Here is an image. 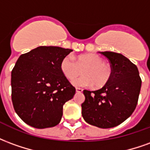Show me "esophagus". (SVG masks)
<instances>
[{"mask_svg": "<svg viewBox=\"0 0 150 150\" xmlns=\"http://www.w3.org/2000/svg\"><path fill=\"white\" fill-rule=\"evenodd\" d=\"M83 91V89L80 88H76V92H82Z\"/></svg>", "mask_w": 150, "mask_h": 150, "instance_id": "esophagus-1", "label": "esophagus"}]
</instances>
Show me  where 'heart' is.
Returning <instances> with one entry per match:
<instances>
[{"label":"heart","mask_w":150,"mask_h":150,"mask_svg":"<svg viewBox=\"0 0 150 150\" xmlns=\"http://www.w3.org/2000/svg\"><path fill=\"white\" fill-rule=\"evenodd\" d=\"M84 75L72 81L76 87H91L101 88L108 83L112 75V69L109 64L104 62L100 56L95 54H84L74 58L67 54L60 62L61 71L69 80H72L81 74Z\"/></svg>","instance_id":"heart-1"}]
</instances>
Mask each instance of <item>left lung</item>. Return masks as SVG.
Listing matches in <instances>:
<instances>
[{
	"instance_id": "left-lung-1",
	"label": "left lung",
	"mask_w": 150,
	"mask_h": 150,
	"mask_svg": "<svg viewBox=\"0 0 150 150\" xmlns=\"http://www.w3.org/2000/svg\"><path fill=\"white\" fill-rule=\"evenodd\" d=\"M110 62V81L97 91L84 90L82 116L87 123L101 129L119 125L132 115L138 102L142 79L135 64L121 54L100 52Z\"/></svg>"
}]
</instances>
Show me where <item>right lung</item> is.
Returning <instances> with one entry per match:
<instances>
[{
    "instance_id": "add662e5",
    "label": "right lung",
    "mask_w": 150,
    "mask_h": 150,
    "mask_svg": "<svg viewBox=\"0 0 150 150\" xmlns=\"http://www.w3.org/2000/svg\"><path fill=\"white\" fill-rule=\"evenodd\" d=\"M72 50L38 46L21 54L11 72L12 102L25 123L36 129L57 125L62 108L75 88L61 71L60 62Z\"/></svg>"
}]
</instances>
